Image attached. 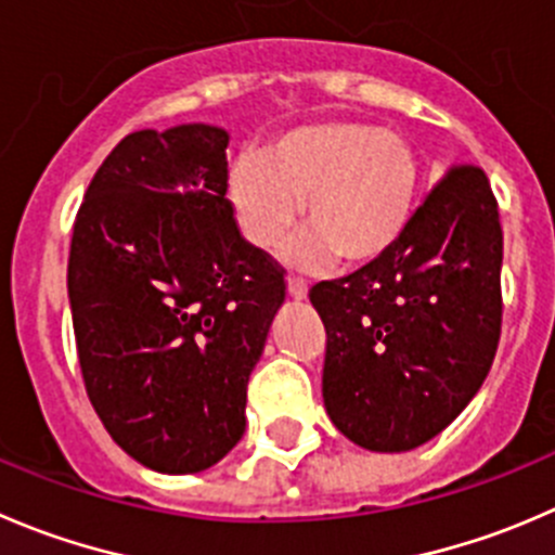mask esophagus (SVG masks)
Masks as SVG:
<instances>
[{
	"label": "esophagus",
	"mask_w": 555,
	"mask_h": 555,
	"mask_svg": "<svg viewBox=\"0 0 555 555\" xmlns=\"http://www.w3.org/2000/svg\"><path fill=\"white\" fill-rule=\"evenodd\" d=\"M287 293L293 295L295 300H304L306 295H309V284H306L304 279H298V276H289L287 279Z\"/></svg>",
	"instance_id": "obj_1"
}]
</instances>
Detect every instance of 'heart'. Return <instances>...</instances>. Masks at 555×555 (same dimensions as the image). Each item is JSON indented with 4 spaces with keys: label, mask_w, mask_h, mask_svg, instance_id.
<instances>
[{
    "label": "heart",
    "mask_w": 555,
    "mask_h": 555,
    "mask_svg": "<svg viewBox=\"0 0 555 555\" xmlns=\"http://www.w3.org/2000/svg\"><path fill=\"white\" fill-rule=\"evenodd\" d=\"M421 186V163L403 134L369 121H320L282 134L262 154L235 159L230 197L241 233L271 249L293 230L304 203L309 233L289 257L314 266L336 255L369 266L401 241Z\"/></svg>",
    "instance_id": "heart-1"
}]
</instances>
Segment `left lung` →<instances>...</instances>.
<instances>
[{"mask_svg": "<svg viewBox=\"0 0 555 555\" xmlns=\"http://www.w3.org/2000/svg\"><path fill=\"white\" fill-rule=\"evenodd\" d=\"M502 249L488 176L455 165L385 257L311 287L322 398L349 442L403 453L464 412L502 336Z\"/></svg>", "mask_w": 555, "mask_h": 555, "instance_id": "left-lung-1", "label": "left lung"}]
</instances>
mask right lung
Instances as JSON below:
<instances>
[{
    "mask_svg": "<svg viewBox=\"0 0 555 555\" xmlns=\"http://www.w3.org/2000/svg\"><path fill=\"white\" fill-rule=\"evenodd\" d=\"M230 134L211 124L127 134L86 190L67 295L86 392L113 442L163 475L222 461L284 304V271L228 201Z\"/></svg>",
    "mask_w": 555,
    "mask_h": 555,
    "instance_id": "1",
    "label": "right lung"
}]
</instances>
